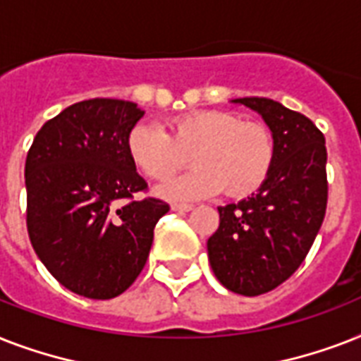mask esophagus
I'll return each mask as SVG.
<instances>
[{
	"label": "esophagus",
	"mask_w": 361,
	"mask_h": 361,
	"mask_svg": "<svg viewBox=\"0 0 361 361\" xmlns=\"http://www.w3.org/2000/svg\"><path fill=\"white\" fill-rule=\"evenodd\" d=\"M172 209H174V212H181V214H183V212H191V209H192V204L174 202V204H172Z\"/></svg>",
	"instance_id": "esophagus-1"
}]
</instances>
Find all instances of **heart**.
<instances>
[{"label":"heart","instance_id":"heart-1","mask_svg":"<svg viewBox=\"0 0 361 361\" xmlns=\"http://www.w3.org/2000/svg\"><path fill=\"white\" fill-rule=\"evenodd\" d=\"M127 153L136 169L157 181L170 180L191 153L195 166L159 189L163 197L187 200L223 189L232 197L257 191L271 174L277 147L268 125L226 110H198L172 118L166 133L152 123L135 125Z\"/></svg>","mask_w":361,"mask_h":361}]
</instances>
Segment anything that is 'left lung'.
I'll list each match as a JSON object with an SVG mask.
<instances>
[{"label":"left lung","mask_w":361,"mask_h":361,"mask_svg":"<svg viewBox=\"0 0 361 361\" xmlns=\"http://www.w3.org/2000/svg\"><path fill=\"white\" fill-rule=\"evenodd\" d=\"M262 116L274 133L275 163L257 192L219 206L208 240L215 277L241 296H260L305 260L326 215V140L313 121L266 97L234 99Z\"/></svg>","instance_id":"1"}]
</instances>
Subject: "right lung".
Instances as JSON below:
<instances>
[{
	"label": "right lung",
	"mask_w": 361,
	"mask_h": 361,
	"mask_svg": "<svg viewBox=\"0 0 361 361\" xmlns=\"http://www.w3.org/2000/svg\"><path fill=\"white\" fill-rule=\"evenodd\" d=\"M142 116L130 101H80L42 125L27 152L31 245L78 296L110 300L127 290L170 209L157 198H135L147 183L127 153V136Z\"/></svg>",
	"instance_id": "1"
}]
</instances>
